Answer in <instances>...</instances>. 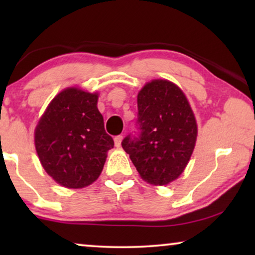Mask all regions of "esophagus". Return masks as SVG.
I'll use <instances>...</instances> for the list:
<instances>
[{"instance_id": "obj_1", "label": "esophagus", "mask_w": 255, "mask_h": 255, "mask_svg": "<svg viewBox=\"0 0 255 255\" xmlns=\"http://www.w3.org/2000/svg\"><path fill=\"white\" fill-rule=\"evenodd\" d=\"M114 140H115V146H116V147H121L122 140H123V135H116Z\"/></svg>"}]
</instances>
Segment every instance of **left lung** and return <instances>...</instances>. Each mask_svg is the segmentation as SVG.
Listing matches in <instances>:
<instances>
[{"label": "left lung", "instance_id": "8db88e82", "mask_svg": "<svg viewBox=\"0 0 255 255\" xmlns=\"http://www.w3.org/2000/svg\"><path fill=\"white\" fill-rule=\"evenodd\" d=\"M138 134L122 146L139 175L154 186L176 180L193 154L197 124L186 95L167 80H152L138 93Z\"/></svg>", "mask_w": 255, "mask_h": 255}]
</instances>
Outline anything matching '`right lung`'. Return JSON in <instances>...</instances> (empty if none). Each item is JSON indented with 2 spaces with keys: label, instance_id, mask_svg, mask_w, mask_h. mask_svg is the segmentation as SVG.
I'll return each mask as SVG.
<instances>
[{
  "label": "right lung",
  "instance_id": "add662e5",
  "mask_svg": "<svg viewBox=\"0 0 255 255\" xmlns=\"http://www.w3.org/2000/svg\"><path fill=\"white\" fill-rule=\"evenodd\" d=\"M97 94L79 88L59 93L38 122L34 145L41 166L62 187L79 189L102 172L114 140L104 130Z\"/></svg>",
  "mask_w": 255,
  "mask_h": 255
}]
</instances>
